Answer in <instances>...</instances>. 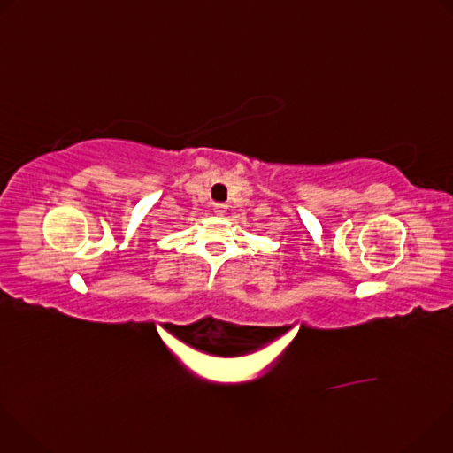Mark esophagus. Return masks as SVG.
Returning a JSON list of instances; mask_svg holds the SVG:
<instances>
[{
	"label": "esophagus",
	"mask_w": 453,
	"mask_h": 453,
	"mask_svg": "<svg viewBox=\"0 0 453 453\" xmlns=\"http://www.w3.org/2000/svg\"><path fill=\"white\" fill-rule=\"evenodd\" d=\"M213 210H215V213H217L219 217H224V215L227 213V206H226V204H222V203L215 204V206H213Z\"/></svg>",
	"instance_id": "1"
}]
</instances>
